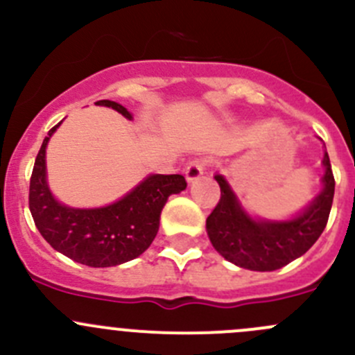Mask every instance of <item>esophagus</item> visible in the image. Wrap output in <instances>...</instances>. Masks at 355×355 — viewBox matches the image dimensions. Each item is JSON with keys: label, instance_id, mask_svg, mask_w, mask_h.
Segmentation results:
<instances>
[{"label": "esophagus", "instance_id": "1", "mask_svg": "<svg viewBox=\"0 0 355 355\" xmlns=\"http://www.w3.org/2000/svg\"><path fill=\"white\" fill-rule=\"evenodd\" d=\"M207 164H209V161L206 159V157H196V159H192L191 163L187 164V168H185V177H187L189 182H196L200 175L206 171Z\"/></svg>", "mask_w": 355, "mask_h": 355}]
</instances>
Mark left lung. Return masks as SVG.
I'll use <instances>...</instances> for the list:
<instances>
[{"label": "left lung", "instance_id": "obj_1", "mask_svg": "<svg viewBox=\"0 0 355 355\" xmlns=\"http://www.w3.org/2000/svg\"><path fill=\"white\" fill-rule=\"evenodd\" d=\"M323 192L300 216L290 221H254L239 206L227 180L216 175L220 200L206 220L207 235L214 249L227 261L252 271L280 270L313 247L328 223L335 194L330 157L324 153Z\"/></svg>", "mask_w": 355, "mask_h": 355}]
</instances>
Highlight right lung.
I'll return each mask as SVG.
<instances>
[{"label": "right lung", "instance_id": "1", "mask_svg": "<svg viewBox=\"0 0 355 355\" xmlns=\"http://www.w3.org/2000/svg\"><path fill=\"white\" fill-rule=\"evenodd\" d=\"M96 105L132 118L127 108L114 101L101 99ZM58 125L42 141L31 175L28 209L35 227L53 249L85 266L108 268L135 259L155 241L166 199L184 191L187 182L182 175H151L130 194L106 207L73 209L63 206L46 184V146Z\"/></svg>", "mask_w": 355, "mask_h": 355}]
</instances>
